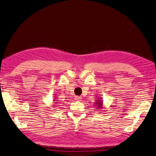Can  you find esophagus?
Listing matches in <instances>:
<instances>
[{
	"instance_id": "obj_1",
	"label": "esophagus",
	"mask_w": 156,
	"mask_h": 156,
	"mask_svg": "<svg viewBox=\"0 0 156 156\" xmlns=\"http://www.w3.org/2000/svg\"><path fill=\"white\" fill-rule=\"evenodd\" d=\"M75 100H77V101H81L82 98L81 96H75Z\"/></svg>"
}]
</instances>
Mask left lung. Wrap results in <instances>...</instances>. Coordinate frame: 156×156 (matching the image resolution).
I'll return each mask as SVG.
<instances>
[{"label":"left lung","instance_id":"left-lung-1","mask_svg":"<svg viewBox=\"0 0 156 156\" xmlns=\"http://www.w3.org/2000/svg\"><path fill=\"white\" fill-rule=\"evenodd\" d=\"M96 104L97 105L96 106L98 107V108H101V106H102V102H101V100H97V101H96Z\"/></svg>","mask_w":156,"mask_h":156}]
</instances>
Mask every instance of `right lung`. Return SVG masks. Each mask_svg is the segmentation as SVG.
Masks as SVG:
<instances>
[{"label": "right lung", "mask_w": 156, "mask_h": 156, "mask_svg": "<svg viewBox=\"0 0 156 156\" xmlns=\"http://www.w3.org/2000/svg\"><path fill=\"white\" fill-rule=\"evenodd\" d=\"M54 101H55V100H54Z\"/></svg>", "instance_id": "right-lung-1"}]
</instances>
